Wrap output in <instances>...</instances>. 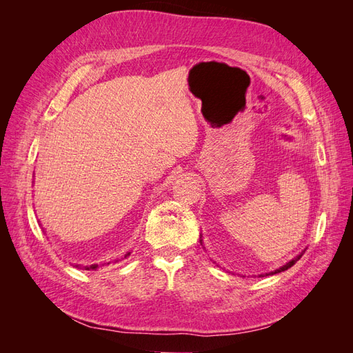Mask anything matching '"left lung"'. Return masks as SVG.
I'll return each mask as SVG.
<instances>
[{
	"instance_id": "left-lung-1",
	"label": "left lung",
	"mask_w": 353,
	"mask_h": 353,
	"mask_svg": "<svg viewBox=\"0 0 353 353\" xmlns=\"http://www.w3.org/2000/svg\"><path fill=\"white\" fill-rule=\"evenodd\" d=\"M285 138V137H284ZM288 138V137H287ZM203 240H201V236H200V244H203L201 243ZM305 253V250L303 252H301V253H299L297 256H296V258H293L292 261H288L285 265H283V266H280V268L279 270H275V271H271V272H268V274H266V275H274V274H279V272H283V271H285V270H288V268H292V266L299 261V259H301L302 258V254Z\"/></svg>"
}]
</instances>
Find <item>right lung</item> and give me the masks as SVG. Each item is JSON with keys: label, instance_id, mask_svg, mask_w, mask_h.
Segmentation results:
<instances>
[{"label": "right lung", "instance_id": "obj_1", "mask_svg": "<svg viewBox=\"0 0 353 353\" xmlns=\"http://www.w3.org/2000/svg\"><path fill=\"white\" fill-rule=\"evenodd\" d=\"M131 254V252H128L125 256H123V258H128V256H130ZM117 261H119V259H116V262ZM110 263V262H109ZM108 263V265H109ZM74 266H77V268H83V270H87V271H95V270H97L99 268V263H94V265H87V266H81V265H74Z\"/></svg>", "mask_w": 353, "mask_h": 353}]
</instances>
